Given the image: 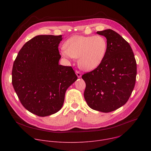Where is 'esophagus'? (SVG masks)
<instances>
[{
  "label": "esophagus",
  "mask_w": 151,
  "mask_h": 151,
  "mask_svg": "<svg viewBox=\"0 0 151 151\" xmlns=\"http://www.w3.org/2000/svg\"><path fill=\"white\" fill-rule=\"evenodd\" d=\"M76 74L78 78H80L81 76V73L78 70H76Z\"/></svg>",
  "instance_id": "34e87169"
}]
</instances>
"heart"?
<instances>
[{"mask_svg":"<svg viewBox=\"0 0 151 151\" xmlns=\"http://www.w3.org/2000/svg\"><path fill=\"white\" fill-rule=\"evenodd\" d=\"M61 50L67 58H78L79 66L85 70L98 67L104 59L107 49V42L101 35L85 36L76 35L69 39Z\"/></svg>","mask_w":151,"mask_h":151,"instance_id":"heart-1","label":"heart"}]
</instances>
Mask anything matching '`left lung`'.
I'll list each match as a JSON object with an SVG mask.
<instances>
[{
	"instance_id": "obj_1",
	"label": "left lung",
	"mask_w": 151,
	"mask_h": 151,
	"mask_svg": "<svg viewBox=\"0 0 151 151\" xmlns=\"http://www.w3.org/2000/svg\"><path fill=\"white\" fill-rule=\"evenodd\" d=\"M106 37L107 49L100 65L84 73V98L91 109L110 112L124 105L136 83L137 64L130 44L118 33L107 29L97 32Z\"/></svg>"
}]
</instances>
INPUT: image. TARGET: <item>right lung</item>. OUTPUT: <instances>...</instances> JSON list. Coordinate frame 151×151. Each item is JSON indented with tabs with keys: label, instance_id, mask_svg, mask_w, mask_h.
<instances>
[{
	"label": "right lung",
	"instance_id": "1",
	"mask_svg": "<svg viewBox=\"0 0 151 151\" xmlns=\"http://www.w3.org/2000/svg\"><path fill=\"white\" fill-rule=\"evenodd\" d=\"M62 36L38 35L19 50L13 64L12 83L22 105L46 116L59 111L66 91L78 77L71 66L58 64Z\"/></svg>",
	"mask_w": 151,
	"mask_h": 151
}]
</instances>
